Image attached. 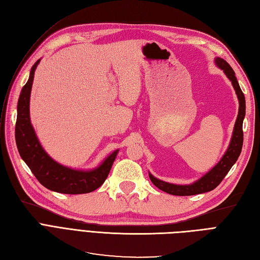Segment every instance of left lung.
I'll return each mask as SVG.
<instances>
[{
	"instance_id": "1",
	"label": "left lung",
	"mask_w": 260,
	"mask_h": 260,
	"mask_svg": "<svg viewBox=\"0 0 260 260\" xmlns=\"http://www.w3.org/2000/svg\"><path fill=\"white\" fill-rule=\"evenodd\" d=\"M215 64L217 65L218 68L223 70V73L228 77V79L231 81L233 89L235 90V94H237L239 100V114L234 123L230 144L228 146L223 156L221 157V159L218 161V164L215 165V166L208 172H206L203 177H201L199 180H196L195 182L191 184H174L165 182L162 180L155 178L151 172H148L149 179H151L153 184L168 194L178 196H188L212 191L223 180V178L226 176L228 172L230 171L233 165L237 162L241 154L243 146V120L244 117H245L246 108L245 96H244V94L240 88L237 77H235V73L233 72L231 66L228 64L224 59L220 57L215 58Z\"/></svg>"
}]
</instances>
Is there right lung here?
Here are the masks:
<instances>
[{"mask_svg": "<svg viewBox=\"0 0 260 260\" xmlns=\"http://www.w3.org/2000/svg\"><path fill=\"white\" fill-rule=\"evenodd\" d=\"M41 59H38L30 70L29 79L21 89L17 104V120L15 139L22 160L32 171L43 186L51 191L62 194H84L96 190L111 171L119 149H116L102 161L98 167L89 170L74 169L64 166L45 152L39 141L30 120V94L35 72Z\"/></svg>", "mask_w": 260, "mask_h": 260, "instance_id": "right-lung-1", "label": "right lung"}]
</instances>
